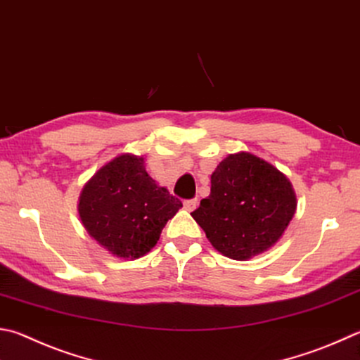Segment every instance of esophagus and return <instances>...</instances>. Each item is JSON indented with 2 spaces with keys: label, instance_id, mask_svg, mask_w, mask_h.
Returning a JSON list of instances; mask_svg holds the SVG:
<instances>
[{
  "label": "esophagus",
  "instance_id": "1",
  "mask_svg": "<svg viewBox=\"0 0 360 360\" xmlns=\"http://www.w3.org/2000/svg\"><path fill=\"white\" fill-rule=\"evenodd\" d=\"M197 206H198V200H197V198H193V200H186V201H184V207L187 209L188 212L195 211V209H197Z\"/></svg>",
  "mask_w": 360,
  "mask_h": 360
}]
</instances>
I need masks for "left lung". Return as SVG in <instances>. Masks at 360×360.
<instances>
[{"label":"left lung","instance_id":"8db88e82","mask_svg":"<svg viewBox=\"0 0 360 360\" xmlns=\"http://www.w3.org/2000/svg\"><path fill=\"white\" fill-rule=\"evenodd\" d=\"M288 178L250 153L230 154L211 174V193L192 212L215 250L247 261L277 243L296 212Z\"/></svg>","mask_w":360,"mask_h":360}]
</instances>
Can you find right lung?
<instances>
[{"instance_id":"1","label":"right lung","mask_w":360,"mask_h":360,"mask_svg":"<svg viewBox=\"0 0 360 360\" xmlns=\"http://www.w3.org/2000/svg\"><path fill=\"white\" fill-rule=\"evenodd\" d=\"M182 207L148 174L145 159L121 154L103 165L78 200L89 236L117 258L135 259L158 244L167 221Z\"/></svg>"}]
</instances>
